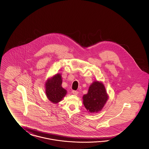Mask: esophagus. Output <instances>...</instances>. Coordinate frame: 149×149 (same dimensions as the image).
Listing matches in <instances>:
<instances>
[{
	"label": "esophagus",
	"instance_id": "1",
	"mask_svg": "<svg viewBox=\"0 0 149 149\" xmlns=\"http://www.w3.org/2000/svg\"><path fill=\"white\" fill-rule=\"evenodd\" d=\"M72 93L74 94V95H77L78 94V91H72Z\"/></svg>",
	"mask_w": 149,
	"mask_h": 149
}]
</instances>
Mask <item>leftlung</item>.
Here are the masks:
<instances>
[{
	"label": "left lung",
	"instance_id": "left-lung-1",
	"mask_svg": "<svg viewBox=\"0 0 149 149\" xmlns=\"http://www.w3.org/2000/svg\"><path fill=\"white\" fill-rule=\"evenodd\" d=\"M83 104L89 112H98L103 108L108 99L104 86L102 83L94 81L83 97Z\"/></svg>",
	"mask_w": 149,
	"mask_h": 149
}]
</instances>
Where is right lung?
I'll return each instance as SVG.
<instances>
[{
  "label": "right lung",
  "instance_id": "add662e5",
  "mask_svg": "<svg viewBox=\"0 0 149 149\" xmlns=\"http://www.w3.org/2000/svg\"><path fill=\"white\" fill-rule=\"evenodd\" d=\"M62 79L59 74L49 79L46 83V94L51 102L56 103L60 102L66 94V91L61 86Z\"/></svg>",
  "mask_w": 149,
  "mask_h": 149
}]
</instances>
